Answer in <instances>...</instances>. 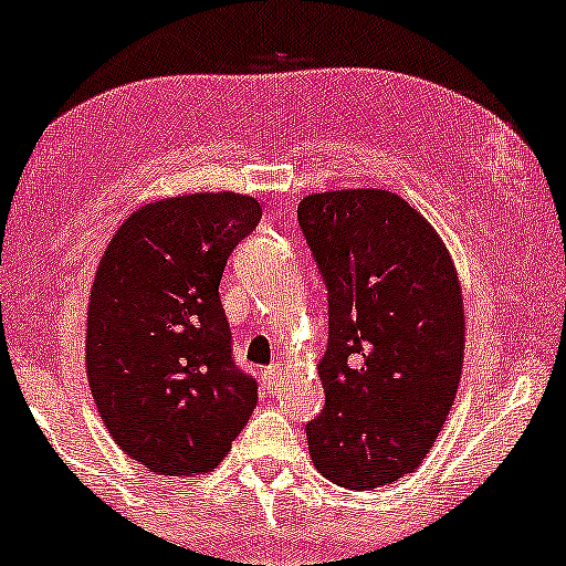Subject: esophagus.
<instances>
[{"mask_svg":"<svg viewBox=\"0 0 566 566\" xmlns=\"http://www.w3.org/2000/svg\"><path fill=\"white\" fill-rule=\"evenodd\" d=\"M281 376H283L281 363H273V366H270V368L265 370V374H262V378H265L268 389H277V384H281Z\"/></svg>","mask_w":566,"mask_h":566,"instance_id":"obj_1","label":"esophagus"}]
</instances>
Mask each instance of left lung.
<instances>
[{"mask_svg":"<svg viewBox=\"0 0 566 566\" xmlns=\"http://www.w3.org/2000/svg\"><path fill=\"white\" fill-rule=\"evenodd\" d=\"M298 227L327 285L316 471L376 490L420 467L459 391L463 298L436 229L389 190L316 192Z\"/></svg>","mask_w":566,"mask_h":566,"instance_id":"left-lung-1","label":"left lung"}]
</instances>
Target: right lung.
<instances>
[{
	"mask_svg": "<svg viewBox=\"0 0 566 566\" xmlns=\"http://www.w3.org/2000/svg\"><path fill=\"white\" fill-rule=\"evenodd\" d=\"M262 208L196 192L130 213L99 262L87 312V378L123 451L161 476L219 467L258 405L231 358L219 283Z\"/></svg>",
	"mask_w": 566,
	"mask_h": 566,
	"instance_id": "right-lung-1",
	"label": "right lung"
}]
</instances>
